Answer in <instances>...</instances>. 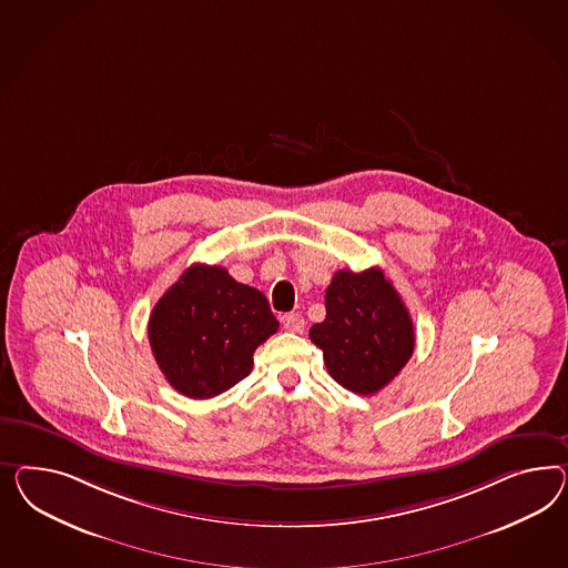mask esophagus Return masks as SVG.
Masks as SVG:
<instances>
[{
    "instance_id": "1",
    "label": "esophagus",
    "mask_w": 568,
    "mask_h": 568,
    "mask_svg": "<svg viewBox=\"0 0 568 568\" xmlns=\"http://www.w3.org/2000/svg\"><path fill=\"white\" fill-rule=\"evenodd\" d=\"M281 323H283V328H285V331H290V333H302V331H304V326H306L304 316H302V314H297V312L285 314V316L281 318Z\"/></svg>"
}]
</instances>
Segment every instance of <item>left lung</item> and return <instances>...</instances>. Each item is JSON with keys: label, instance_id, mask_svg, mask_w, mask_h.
I'll list each match as a JSON object with an SVG mask.
<instances>
[{"label": "left lung", "instance_id": "8db88e82", "mask_svg": "<svg viewBox=\"0 0 568 568\" xmlns=\"http://www.w3.org/2000/svg\"><path fill=\"white\" fill-rule=\"evenodd\" d=\"M326 318L310 328L328 374L355 395H374L409 362L412 316L381 268L337 271L326 290Z\"/></svg>", "mask_w": 568, "mask_h": 568}]
</instances>
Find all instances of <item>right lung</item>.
Returning a JSON list of instances; mask_svg holds the SVG:
<instances>
[{"label":"right lung","mask_w":568,"mask_h":568,"mask_svg":"<svg viewBox=\"0 0 568 568\" xmlns=\"http://www.w3.org/2000/svg\"><path fill=\"white\" fill-rule=\"evenodd\" d=\"M278 323L258 290L223 266L192 264L156 302L149 321L154 359L190 399H211L252 372L256 347Z\"/></svg>","instance_id":"obj_1"}]
</instances>
